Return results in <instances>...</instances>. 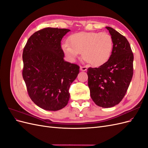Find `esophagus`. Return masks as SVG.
<instances>
[{"instance_id": "obj_1", "label": "esophagus", "mask_w": 148, "mask_h": 148, "mask_svg": "<svg viewBox=\"0 0 148 148\" xmlns=\"http://www.w3.org/2000/svg\"><path fill=\"white\" fill-rule=\"evenodd\" d=\"M87 69H88V68H87V66H80V70H82V71H86Z\"/></svg>"}]
</instances>
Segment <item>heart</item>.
<instances>
[{"label":"heart","mask_w":148,"mask_h":148,"mask_svg":"<svg viewBox=\"0 0 148 148\" xmlns=\"http://www.w3.org/2000/svg\"><path fill=\"white\" fill-rule=\"evenodd\" d=\"M68 42L61 48L71 60L82 53L83 58L93 66H100L109 60L113 49V40L106 33L79 32L70 36Z\"/></svg>","instance_id":"1"}]
</instances>
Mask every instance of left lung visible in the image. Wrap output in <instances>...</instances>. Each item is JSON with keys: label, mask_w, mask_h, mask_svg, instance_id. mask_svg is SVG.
I'll return each mask as SVG.
<instances>
[{"label": "left lung", "mask_w": 148, "mask_h": 148, "mask_svg": "<svg viewBox=\"0 0 148 148\" xmlns=\"http://www.w3.org/2000/svg\"><path fill=\"white\" fill-rule=\"evenodd\" d=\"M113 40L109 60L98 68L87 70L91 99L98 106L114 107L122 100L133 74V53L128 40L112 28L106 26Z\"/></svg>", "instance_id": "left-lung-1"}]
</instances>
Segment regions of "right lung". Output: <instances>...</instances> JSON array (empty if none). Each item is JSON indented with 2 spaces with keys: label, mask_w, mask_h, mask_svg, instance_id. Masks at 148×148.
Wrapping results in <instances>:
<instances>
[{
  "label": "right lung",
  "mask_w": 148,
  "mask_h": 148,
  "mask_svg": "<svg viewBox=\"0 0 148 148\" xmlns=\"http://www.w3.org/2000/svg\"><path fill=\"white\" fill-rule=\"evenodd\" d=\"M69 29L46 28L31 35L23 52L22 71L31 99L41 108L56 111L65 107L69 88L79 66L64 60L61 41Z\"/></svg>",
  "instance_id": "obj_1"
}]
</instances>
